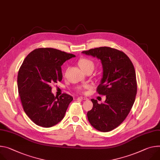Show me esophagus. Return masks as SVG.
Instances as JSON below:
<instances>
[{
  "instance_id": "1",
  "label": "esophagus",
  "mask_w": 160,
  "mask_h": 160,
  "mask_svg": "<svg viewBox=\"0 0 160 160\" xmlns=\"http://www.w3.org/2000/svg\"><path fill=\"white\" fill-rule=\"evenodd\" d=\"M78 99H82V100H87L88 99V98H85V97H82V96H80L78 98Z\"/></svg>"
}]
</instances>
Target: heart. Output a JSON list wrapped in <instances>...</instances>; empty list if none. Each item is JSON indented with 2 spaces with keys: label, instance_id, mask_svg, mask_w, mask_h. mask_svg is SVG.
I'll use <instances>...</instances> for the list:
<instances>
[{
  "label": "heart",
  "instance_id": "heart-1",
  "mask_svg": "<svg viewBox=\"0 0 160 160\" xmlns=\"http://www.w3.org/2000/svg\"><path fill=\"white\" fill-rule=\"evenodd\" d=\"M78 65L83 71H85L86 69H89V68L94 69V62L92 61H91V59H88V58H82V59H80L78 61ZM85 88H91V85H87L85 86Z\"/></svg>",
  "mask_w": 160,
  "mask_h": 160
}]
</instances>
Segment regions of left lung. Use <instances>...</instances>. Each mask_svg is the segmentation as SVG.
<instances>
[{"mask_svg":"<svg viewBox=\"0 0 160 160\" xmlns=\"http://www.w3.org/2000/svg\"><path fill=\"white\" fill-rule=\"evenodd\" d=\"M82 53L101 61L103 77L97 92L106 96L104 103L91 99L93 107L87 114L88 120L97 130L110 132L124 121L134 104L137 84L133 64L123 52L107 47Z\"/></svg>","mask_w":160,"mask_h":160,"instance_id":"8db88e82","label":"left lung"}]
</instances>
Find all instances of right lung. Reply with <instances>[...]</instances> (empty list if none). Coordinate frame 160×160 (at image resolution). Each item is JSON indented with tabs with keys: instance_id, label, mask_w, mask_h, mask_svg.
<instances>
[{
	"instance_id": "right-lung-1",
	"label": "right lung",
	"mask_w": 160,
	"mask_h": 160,
	"mask_svg": "<svg viewBox=\"0 0 160 160\" xmlns=\"http://www.w3.org/2000/svg\"><path fill=\"white\" fill-rule=\"evenodd\" d=\"M75 55L52 48H37L24 59L18 74V89L25 113L36 124L50 128L64 118L73 99L52 92L51 83L62 78L61 66Z\"/></svg>"
}]
</instances>
